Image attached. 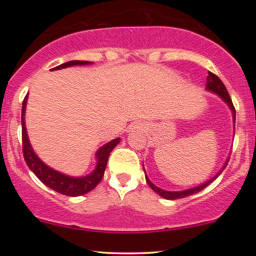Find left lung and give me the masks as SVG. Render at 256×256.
Returning <instances> with one entry per match:
<instances>
[{
    "instance_id": "left-lung-1",
    "label": "left lung",
    "mask_w": 256,
    "mask_h": 256,
    "mask_svg": "<svg viewBox=\"0 0 256 256\" xmlns=\"http://www.w3.org/2000/svg\"><path fill=\"white\" fill-rule=\"evenodd\" d=\"M206 89L210 90V91H212V92H214V94H216V95L220 96V98H222V100H224V101L226 102V104H228V107H230V110H231V112H232V116H234V120H236V110H234V104H232L231 98H230V95H228V90H226V88H225L224 83H222V82L220 80V78L218 77V76H216V74H214V73H212V72H208L207 83H206ZM228 160H226L225 165L222 166V168L220 170L219 173H216V174L214 176V177H213L212 179H210V180L206 182V183H204L202 185H198V186L192 188V189L183 190V192H166V190L160 189V188L155 186V185L152 184L150 180H149V179H148V177H146V183H148L149 186H150L152 189L154 190L155 192L158 194V195H160L161 198H167V200L183 198H186V196L194 195V194H196V192H201L202 189H204L206 186H208V185H210V183H212V182L214 180V179H216V177H218V176L220 174V173H222V171H224V168L226 167V165H228Z\"/></svg>"
}]
</instances>
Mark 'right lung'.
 <instances>
[{
    "mask_svg": "<svg viewBox=\"0 0 256 256\" xmlns=\"http://www.w3.org/2000/svg\"><path fill=\"white\" fill-rule=\"evenodd\" d=\"M89 61H68V62L60 64V66L54 67L52 70H61L66 68L70 66H76V64H90ZM26 104H28V95L25 96L24 101H22V154H24V158L26 161V165L31 170L37 178L49 186L50 189L55 190V192L62 194L66 196H80L84 194H88L94 188L101 182L102 177L104 174L106 166H107L108 156H110V152L116 148V144L120 142V138H116V140H110L107 144L98 149L96 152V158H98V165H96L95 170L90 173L89 176L85 177H70V176L62 174V173L55 171V170L50 168L46 166V164L37 156L36 152H34L32 146L28 140V132H26L25 128V110H26Z\"/></svg>",
    "mask_w": 256,
    "mask_h": 256,
    "instance_id": "add662e5",
    "label": "right lung"
}]
</instances>
